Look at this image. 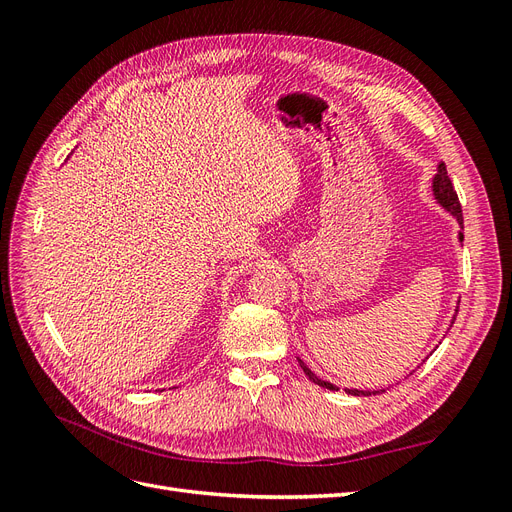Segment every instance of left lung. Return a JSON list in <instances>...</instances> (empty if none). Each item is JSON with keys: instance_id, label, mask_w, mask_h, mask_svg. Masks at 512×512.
I'll return each mask as SVG.
<instances>
[{"instance_id": "left-lung-1", "label": "left lung", "mask_w": 512, "mask_h": 512, "mask_svg": "<svg viewBox=\"0 0 512 512\" xmlns=\"http://www.w3.org/2000/svg\"><path fill=\"white\" fill-rule=\"evenodd\" d=\"M433 196H436V200L438 203L453 215V218L459 222V226L463 228V215H461V205H459V198H457V192H455V188H453V183H451V179H448V173H446V166H444V162H440L438 164V173H436V177H433ZM459 241H463V235L459 232ZM459 312V309H457ZM453 322H455V318H453ZM299 365H301V369L305 371V376L312 380L314 384H318V386H322V389H329V391H337V386H333L331 382H327V380H320L312 369H309L301 359H299ZM346 393H350V395H354V397H369V395H380V393H384V389H380V391H359V389H346Z\"/></svg>"}]
</instances>
